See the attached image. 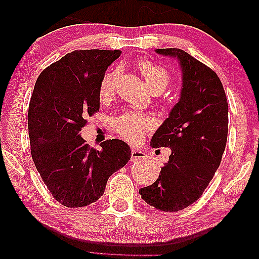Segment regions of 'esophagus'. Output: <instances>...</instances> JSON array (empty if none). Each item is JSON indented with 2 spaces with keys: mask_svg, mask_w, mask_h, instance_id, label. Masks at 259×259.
I'll use <instances>...</instances> for the list:
<instances>
[{
  "mask_svg": "<svg viewBox=\"0 0 259 259\" xmlns=\"http://www.w3.org/2000/svg\"><path fill=\"white\" fill-rule=\"evenodd\" d=\"M131 157H132V160H140V159H143L147 157V155L145 152L141 151V150H138V149H132V152H131Z\"/></svg>",
  "mask_w": 259,
  "mask_h": 259,
  "instance_id": "34e87169",
  "label": "esophagus"
}]
</instances>
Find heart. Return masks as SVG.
I'll return each mask as SVG.
<instances>
[{"label": "heart", "instance_id": "1", "mask_svg": "<svg viewBox=\"0 0 259 259\" xmlns=\"http://www.w3.org/2000/svg\"><path fill=\"white\" fill-rule=\"evenodd\" d=\"M137 67L141 73L147 87L154 93L159 94L169 81L168 72L149 59H140L137 62ZM117 71H110L102 77L99 84V97L102 102L112 99L117 86ZM155 126V119L149 114H143L135 111H127L120 114L113 120V127L116 132L122 139L131 143H137L142 139L146 132Z\"/></svg>", "mask_w": 259, "mask_h": 259}]
</instances>
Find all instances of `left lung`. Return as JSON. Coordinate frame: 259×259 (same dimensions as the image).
Wrapping results in <instances>:
<instances>
[{
  "instance_id": "8db88e82",
  "label": "left lung",
  "mask_w": 259,
  "mask_h": 259,
  "mask_svg": "<svg viewBox=\"0 0 259 259\" xmlns=\"http://www.w3.org/2000/svg\"><path fill=\"white\" fill-rule=\"evenodd\" d=\"M179 58L182 69L180 100L151 139L152 148L172 154L158 179L139 190L142 200L164 212L193 204L209 186L225 151L228 104L217 73L184 50L156 49Z\"/></svg>"
}]
</instances>
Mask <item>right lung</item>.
I'll list each match as a JSON object with an SVG mask.
<instances>
[{
  "label": "right lung",
  "mask_w": 259,
  "mask_h": 259,
  "mask_svg": "<svg viewBox=\"0 0 259 259\" xmlns=\"http://www.w3.org/2000/svg\"><path fill=\"white\" fill-rule=\"evenodd\" d=\"M120 50H74L41 72L28 107L34 165L54 198L67 207L86 206L103 195L109 177L131 159L118 139L91 148L80 137L100 109L99 84Z\"/></svg>",
  "instance_id": "obj_1"
}]
</instances>
